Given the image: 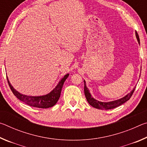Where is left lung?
Masks as SVG:
<instances>
[{"label": "left lung", "mask_w": 147, "mask_h": 147, "mask_svg": "<svg viewBox=\"0 0 147 147\" xmlns=\"http://www.w3.org/2000/svg\"><path fill=\"white\" fill-rule=\"evenodd\" d=\"M136 36L137 39H138V43H139L140 40H139V35L137 32H136ZM84 82V94H85L86 98L87 99V100H88V103L90 104L91 106H93L94 108H97L99 109H111L122 105V104L125 103L126 101H128L129 99L131 98V96L134 93V90H135V88H134L133 90L131 91L130 93H129L128 94H126L125 96H124V97L121 98L120 99H118V100H113V101H111V102H103L96 100V99H94V98L92 97L91 93H89V89L86 87L85 80Z\"/></svg>", "instance_id": "obj_1"}]
</instances>
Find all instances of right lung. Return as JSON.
I'll list each match as a JSON object with an SVG mask.
<instances>
[{
  "label": "right lung",
  "mask_w": 147,
  "mask_h": 147,
  "mask_svg": "<svg viewBox=\"0 0 147 147\" xmlns=\"http://www.w3.org/2000/svg\"><path fill=\"white\" fill-rule=\"evenodd\" d=\"M69 74H67L64 76L60 81L59 82L58 85L54 88L51 93L45 94L43 96H27L24 94H21L18 91L15 89L13 86L11 85L10 82L8 80V77H7V80L9 84V88H10L12 93L16 97L19 99L20 100L24 102V103L28 104V105L38 108H49L51 107L54 106L57 103L58 99L60 96L61 89L63 88V85L64 82L68 78Z\"/></svg>",
  "instance_id": "1"
}]
</instances>
